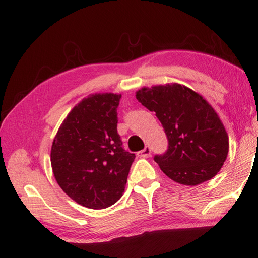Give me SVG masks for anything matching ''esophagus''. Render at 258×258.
Masks as SVG:
<instances>
[{
  "mask_svg": "<svg viewBox=\"0 0 258 258\" xmlns=\"http://www.w3.org/2000/svg\"><path fill=\"white\" fill-rule=\"evenodd\" d=\"M138 156L140 158H149L151 156V149L149 147H145L143 150H141V151L138 152Z\"/></svg>",
  "mask_w": 258,
  "mask_h": 258,
  "instance_id": "esophagus-1",
  "label": "esophagus"
}]
</instances>
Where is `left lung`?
<instances>
[{
    "label": "left lung",
    "instance_id": "obj_1",
    "mask_svg": "<svg viewBox=\"0 0 258 258\" xmlns=\"http://www.w3.org/2000/svg\"><path fill=\"white\" fill-rule=\"evenodd\" d=\"M135 96L165 128L169 147L165 154L154 157L160 169L181 185L212 179L229 151L227 131L213 107L179 83L143 87Z\"/></svg>",
    "mask_w": 258,
    "mask_h": 258
}]
</instances>
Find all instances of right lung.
<instances>
[{"mask_svg": "<svg viewBox=\"0 0 258 258\" xmlns=\"http://www.w3.org/2000/svg\"><path fill=\"white\" fill-rule=\"evenodd\" d=\"M120 98L110 92L83 98L60 124L51 144L56 181L65 194L89 209H106L121 198L135 159L121 147L117 133Z\"/></svg>", "mask_w": 258, "mask_h": 258, "instance_id": "add662e5", "label": "right lung"}]
</instances>
